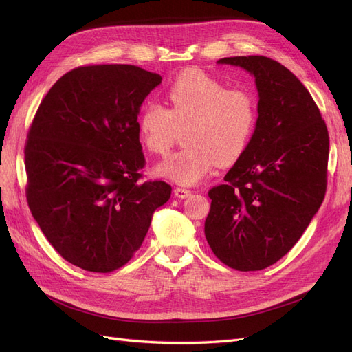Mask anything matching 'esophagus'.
<instances>
[{"label": "esophagus", "instance_id": "1", "mask_svg": "<svg viewBox=\"0 0 352 352\" xmlns=\"http://www.w3.org/2000/svg\"><path fill=\"white\" fill-rule=\"evenodd\" d=\"M175 195L177 197V198H188L189 195H190V190L189 189H186V188H175Z\"/></svg>", "mask_w": 352, "mask_h": 352}]
</instances>
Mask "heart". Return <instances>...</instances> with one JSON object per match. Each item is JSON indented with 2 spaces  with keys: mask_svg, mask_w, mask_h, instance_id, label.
<instances>
[{
  "mask_svg": "<svg viewBox=\"0 0 352 352\" xmlns=\"http://www.w3.org/2000/svg\"><path fill=\"white\" fill-rule=\"evenodd\" d=\"M167 109L148 102L138 117L144 146L164 155L177 129L186 127L185 150L164 158L157 175L179 185H194L217 163L229 166L245 153L258 120V107L248 89H228L199 70L180 73L166 91Z\"/></svg>",
  "mask_w": 352,
  "mask_h": 352,
  "instance_id": "heart-1",
  "label": "heart"
}]
</instances>
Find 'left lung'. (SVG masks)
Returning <instances> with one entry per match:
<instances>
[{"label": "left lung", "mask_w": 352, "mask_h": 352, "mask_svg": "<svg viewBox=\"0 0 352 352\" xmlns=\"http://www.w3.org/2000/svg\"><path fill=\"white\" fill-rule=\"evenodd\" d=\"M217 63L252 74L258 120L225 185L208 192L204 233L221 263L261 270L289 252L322 206L329 133L310 92L280 63L263 56Z\"/></svg>", "instance_id": "8db88e82"}]
</instances>
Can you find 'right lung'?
Here are the masks:
<instances>
[{
    "mask_svg": "<svg viewBox=\"0 0 352 352\" xmlns=\"http://www.w3.org/2000/svg\"><path fill=\"white\" fill-rule=\"evenodd\" d=\"M162 76L131 65L73 69L42 100L25 148L32 216L56 251L78 267H122L172 186L140 182L145 166L141 105Z\"/></svg>",
    "mask_w": 352,
    "mask_h": 352,
    "instance_id": "add662e5",
    "label": "right lung"
}]
</instances>
